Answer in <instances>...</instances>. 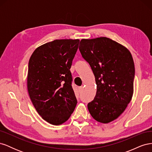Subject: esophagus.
I'll list each match as a JSON object with an SVG mask.
<instances>
[{
	"label": "esophagus",
	"instance_id": "1",
	"mask_svg": "<svg viewBox=\"0 0 152 152\" xmlns=\"http://www.w3.org/2000/svg\"><path fill=\"white\" fill-rule=\"evenodd\" d=\"M78 89H79V93H81V92L82 91V90H83V86L79 87V88H78Z\"/></svg>",
	"mask_w": 152,
	"mask_h": 152
}]
</instances>
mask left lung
<instances>
[{
	"mask_svg": "<svg viewBox=\"0 0 152 152\" xmlns=\"http://www.w3.org/2000/svg\"><path fill=\"white\" fill-rule=\"evenodd\" d=\"M79 50L93 71L97 91L87 104L91 116L102 123L117 118L131 102L135 75L130 52L107 37L82 39Z\"/></svg>",
	"mask_w": 152,
	"mask_h": 152,
	"instance_id": "obj_1",
	"label": "left lung"
}]
</instances>
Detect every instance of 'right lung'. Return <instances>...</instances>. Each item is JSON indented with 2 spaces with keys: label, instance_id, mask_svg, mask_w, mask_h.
<instances>
[{
  "label": "right lung",
  "instance_id": "right-lung-1",
  "mask_svg": "<svg viewBox=\"0 0 152 152\" xmlns=\"http://www.w3.org/2000/svg\"><path fill=\"white\" fill-rule=\"evenodd\" d=\"M79 40H54L37 48L28 63L27 87L37 112L53 125L66 122L77 100L70 68Z\"/></svg>",
  "mask_w": 152,
  "mask_h": 152
}]
</instances>
